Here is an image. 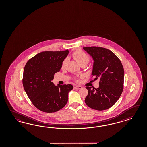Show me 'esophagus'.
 <instances>
[{
  "label": "esophagus",
  "instance_id": "obj_1",
  "mask_svg": "<svg viewBox=\"0 0 147 147\" xmlns=\"http://www.w3.org/2000/svg\"><path fill=\"white\" fill-rule=\"evenodd\" d=\"M74 88L76 89H80L82 88V87L80 86H76L74 87Z\"/></svg>",
  "mask_w": 147,
  "mask_h": 147
}]
</instances>
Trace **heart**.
Wrapping results in <instances>:
<instances>
[{
    "label": "heart",
    "mask_w": 147,
    "mask_h": 147,
    "mask_svg": "<svg viewBox=\"0 0 147 147\" xmlns=\"http://www.w3.org/2000/svg\"><path fill=\"white\" fill-rule=\"evenodd\" d=\"M72 56L76 61L81 65L82 64H85L87 65L90 60L89 55L81 49H77L72 54ZM67 61H68L67 58H65V59H63V60L62 61V63H61V68H63L64 67H65ZM74 80L76 81H79L78 78H76L74 79Z\"/></svg>",
    "instance_id": "b5f03b06"
}]
</instances>
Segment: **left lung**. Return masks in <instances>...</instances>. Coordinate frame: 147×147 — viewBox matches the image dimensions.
<instances>
[{"label":"left lung","mask_w":147,"mask_h":147,"mask_svg":"<svg viewBox=\"0 0 147 147\" xmlns=\"http://www.w3.org/2000/svg\"><path fill=\"white\" fill-rule=\"evenodd\" d=\"M84 49L94 60L93 77L100 79L98 88L86 87L88 93L85 103L94 109L106 110L116 102L123 92V67L120 60L109 49L98 46L84 47Z\"/></svg>","instance_id":"1"}]
</instances>
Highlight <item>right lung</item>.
Here are the masks:
<instances>
[{
  "label": "right lung",
  "mask_w": 147,
  "mask_h": 147,
  "mask_svg": "<svg viewBox=\"0 0 147 147\" xmlns=\"http://www.w3.org/2000/svg\"><path fill=\"white\" fill-rule=\"evenodd\" d=\"M68 51H46L37 54L27 62L24 69L22 84L32 103L46 113L58 111L68 101L71 84L55 86L54 75L60 71Z\"/></svg>",
  "instance_id": "add662e5"
}]
</instances>
